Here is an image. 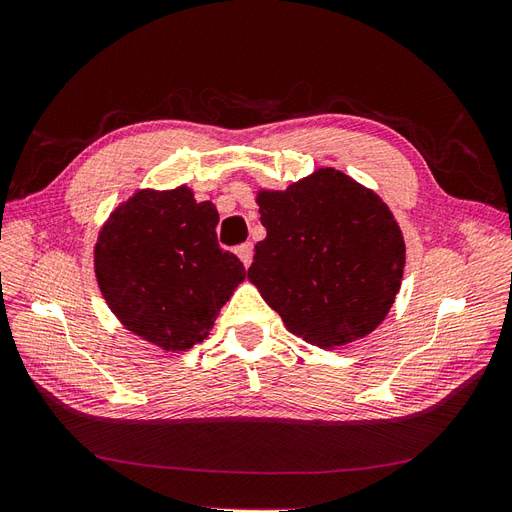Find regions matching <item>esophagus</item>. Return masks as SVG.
Instances as JSON below:
<instances>
[{
	"label": "esophagus",
	"instance_id": "34e87169",
	"mask_svg": "<svg viewBox=\"0 0 512 512\" xmlns=\"http://www.w3.org/2000/svg\"><path fill=\"white\" fill-rule=\"evenodd\" d=\"M237 256L241 258V262L245 267L252 265V256H254V245L252 243H243L237 247Z\"/></svg>",
	"mask_w": 512,
	"mask_h": 512
}]
</instances>
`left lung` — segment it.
I'll return each mask as SVG.
<instances>
[{
    "label": "left lung",
    "mask_w": 512,
    "mask_h": 512,
    "mask_svg": "<svg viewBox=\"0 0 512 512\" xmlns=\"http://www.w3.org/2000/svg\"><path fill=\"white\" fill-rule=\"evenodd\" d=\"M267 237L247 269L286 329L318 348L367 337L391 312L406 267V243L384 200L331 166L258 190Z\"/></svg>",
    "instance_id": "8db88e82"
}]
</instances>
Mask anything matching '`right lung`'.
I'll list each match as a JSON object with an SVG mask.
<instances>
[{
  "label": "right lung",
  "mask_w": 512,
  "mask_h": 512,
  "mask_svg": "<svg viewBox=\"0 0 512 512\" xmlns=\"http://www.w3.org/2000/svg\"><path fill=\"white\" fill-rule=\"evenodd\" d=\"M213 203L188 185L138 190L98 232L94 269L106 305L130 333L166 352L203 342L245 280L243 262L218 245Z\"/></svg>",
  "instance_id": "right-lung-1"
}]
</instances>
